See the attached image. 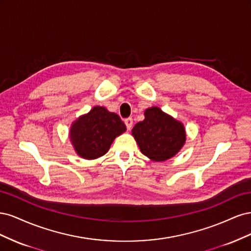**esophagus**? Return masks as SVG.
I'll list each match as a JSON object with an SVG mask.
<instances>
[{
  "label": "esophagus",
  "instance_id": "34e87169",
  "mask_svg": "<svg viewBox=\"0 0 251 251\" xmlns=\"http://www.w3.org/2000/svg\"><path fill=\"white\" fill-rule=\"evenodd\" d=\"M125 124H126V126L127 130H131L132 126H133V119H132L131 117L126 118V119H125Z\"/></svg>",
  "mask_w": 251,
  "mask_h": 251
}]
</instances>
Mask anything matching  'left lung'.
Here are the masks:
<instances>
[{
  "label": "left lung",
  "instance_id": "obj_1",
  "mask_svg": "<svg viewBox=\"0 0 251 251\" xmlns=\"http://www.w3.org/2000/svg\"><path fill=\"white\" fill-rule=\"evenodd\" d=\"M144 116L132 130L141 153L154 161H165L176 155L186 139L183 125L157 107L146 110Z\"/></svg>",
  "mask_w": 251,
  "mask_h": 251
}]
</instances>
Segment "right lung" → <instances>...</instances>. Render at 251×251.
Listing matches in <instances>:
<instances>
[{"label": "right lung", "instance_id": "obj_1", "mask_svg": "<svg viewBox=\"0 0 251 251\" xmlns=\"http://www.w3.org/2000/svg\"><path fill=\"white\" fill-rule=\"evenodd\" d=\"M126 130L117 114L98 105L72 125L70 138L80 157L96 159L107 153L113 140Z\"/></svg>", "mask_w": 251, "mask_h": 251}]
</instances>
